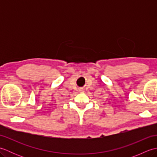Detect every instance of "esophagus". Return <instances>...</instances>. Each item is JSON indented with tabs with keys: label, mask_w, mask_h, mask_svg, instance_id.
<instances>
[{
	"label": "esophagus",
	"mask_w": 157,
	"mask_h": 157,
	"mask_svg": "<svg viewBox=\"0 0 157 157\" xmlns=\"http://www.w3.org/2000/svg\"><path fill=\"white\" fill-rule=\"evenodd\" d=\"M79 91H80V92H84V90L80 89V90H79Z\"/></svg>",
	"instance_id": "esophagus-1"
}]
</instances>
